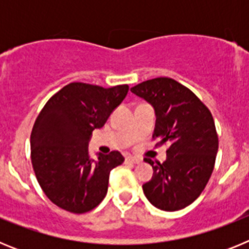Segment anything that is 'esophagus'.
Instances as JSON below:
<instances>
[{"label": "esophagus", "instance_id": "esophagus-1", "mask_svg": "<svg viewBox=\"0 0 249 249\" xmlns=\"http://www.w3.org/2000/svg\"><path fill=\"white\" fill-rule=\"evenodd\" d=\"M126 162H129V163H141L142 160L138 157H133V156H127Z\"/></svg>", "mask_w": 249, "mask_h": 249}]
</instances>
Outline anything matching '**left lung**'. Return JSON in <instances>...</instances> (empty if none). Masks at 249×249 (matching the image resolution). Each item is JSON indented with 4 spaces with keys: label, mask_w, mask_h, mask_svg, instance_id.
Returning <instances> with one entry per match:
<instances>
[{
    "label": "left lung",
    "mask_w": 249,
    "mask_h": 249,
    "mask_svg": "<svg viewBox=\"0 0 249 249\" xmlns=\"http://www.w3.org/2000/svg\"><path fill=\"white\" fill-rule=\"evenodd\" d=\"M131 92L155 109L158 144L169 143L163 163L144 160L153 168L142 186L144 196L166 212L186 208L198 198L213 172L218 136L212 114L191 89L168 77L144 81Z\"/></svg>",
    "instance_id": "1"
}]
</instances>
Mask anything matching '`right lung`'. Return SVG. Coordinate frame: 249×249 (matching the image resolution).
<instances>
[{
  "label": "right lung",
  "mask_w": 249,
  "mask_h": 249,
  "mask_svg": "<svg viewBox=\"0 0 249 249\" xmlns=\"http://www.w3.org/2000/svg\"><path fill=\"white\" fill-rule=\"evenodd\" d=\"M128 86L103 89L72 82L48 100L31 133V160L45 195L62 210L86 213L107 195L109 173L123 163L118 151L89 155L92 132L105 126Z\"/></svg>",
  "instance_id": "add662e5"
}]
</instances>
